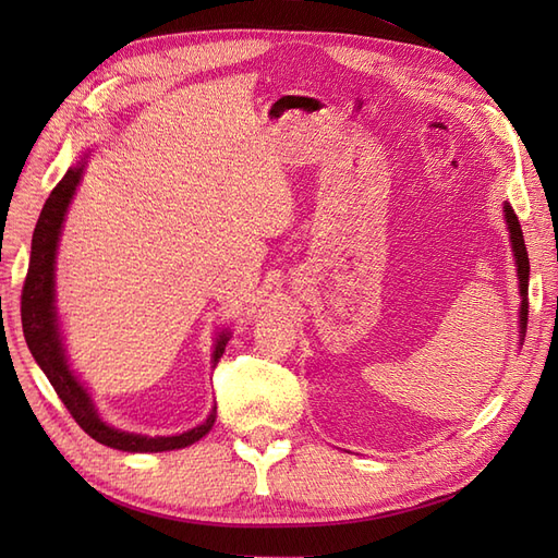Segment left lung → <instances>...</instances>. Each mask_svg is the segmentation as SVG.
I'll list each match as a JSON object with an SVG mask.
<instances>
[{"mask_svg":"<svg viewBox=\"0 0 558 558\" xmlns=\"http://www.w3.org/2000/svg\"><path fill=\"white\" fill-rule=\"evenodd\" d=\"M505 218H508L510 240H512V248L517 256V275H519V291H521V332H523L529 324V272H531L529 251H526V244H523V232L519 226V218L510 205H505Z\"/></svg>","mask_w":558,"mask_h":558,"instance_id":"obj_1","label":"left lung"}]
</instances>
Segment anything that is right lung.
Instances as JSON below:
<instances>
[{"mask_svg": "<svg viewBox=\"0 0 558 558\" xmlns=\"http://www.w3.org/2000/svg\"><path fill=\"white\" fill-rule=\"evenodd\" d=\"M81 172H83V165L76 167V170L66 172L56 189L50 191L37 221L35 234H32L29 267H27V277H25L23 295H21V318H23L25 342L32 351V356H35V361L44 369L50 386L56 388L58 398L64 402L66 412H70L76 424L99 445L123 449V451H170V449L189 447L211 430L216 421V410L207 416V421L202 426L189 433L172 435V437H146V435L116 430L97 416L86 388L76 381L72 369L66 367L64 349L60 344V335H58L56 307H53L56 302L53 269H56V246L60 240L64 211L70 207L72 195L81 181ZM226 344H228V335H218V342L214 349V367L218 361H221Z\"/></svg>", "mask_w": 558, "mask_h": 558, "instance_id": "add662e5", "label": "right lung"}]
</instances>
